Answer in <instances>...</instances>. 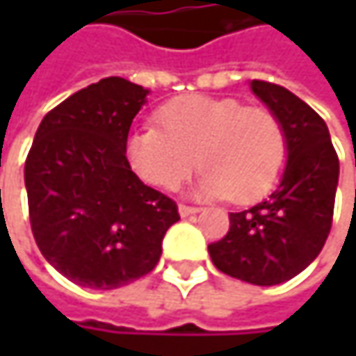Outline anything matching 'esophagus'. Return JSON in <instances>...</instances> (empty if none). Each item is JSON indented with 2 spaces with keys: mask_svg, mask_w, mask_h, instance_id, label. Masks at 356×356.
Here are the masks:
<instances>
[{
  "mask_svg": "<svg viewBox=\"0 0 356 356\" xmlns=\"http://www.w3.org/2000/svg\"><path fill=\"white\" fill-rule=\"evenodd\" d=\"M202 208H197V206H187V204H179V214L181 216H189V214H197Z\"/></svg>",
  "mask_w": 356,
  "mask_h": 356,
  "instance_id": "obj_1",
  "label": "esophagus"
}]
</instances>
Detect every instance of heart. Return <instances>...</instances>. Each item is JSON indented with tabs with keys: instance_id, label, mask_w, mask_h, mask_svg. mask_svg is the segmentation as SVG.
<instances>
[{
	"instance_id": "1",
	"label": "heart",
	"mask_w": 356,
	"mask_h": 356,
	"mask_svg": "<svg viewBox=\"0 0 356 356\" xmlns=\"http://www.w3.org/2000/svg\"><path fill=\"white\" fill-rule=\"evenodd\" d=\"M156 121L159 127L131 131L125 146L136 175L154 187L173 191L200 165L202 195L249 204L266 195L284 171L286 131L268 108L191 95L159 108Z\"/></svg>"
}]
</instances>
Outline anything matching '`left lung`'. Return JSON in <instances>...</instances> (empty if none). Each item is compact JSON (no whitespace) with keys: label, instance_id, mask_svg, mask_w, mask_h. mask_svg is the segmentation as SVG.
I'll return each instance as SVG.
<instances>
[{"label":"left lung","instance_id":"8db88e82","mask_svg":"<svg viewBox=\"0 0 356 356\" xmlns=\"http://www.w3.org/2000/svg\"><path fill=\"white\" fill-rule=\"evenodd\" d=\"M251 90L282 121L289 161L278 187L259 204L231 212L229 233L208 245L214 266L259 286L303 272L330 235L338 154L320 115L286 88L253 80Z\"/></svg>","mask_w":356,"mask_h":356}]
</instances>
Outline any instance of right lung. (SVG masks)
<instances>
[{"label":"right lung","mask_w":356,"mask_h":356,"mask_svg":"<svg viewBox=\"0 0 356 356\" xmlns=\"http://www.w3.org/2000/svg\"><path fill=\"white\" fill-rule=\"evenodd\" d=\"M148 90L111 76L51 108L26 156L24 183L44 259L86 289H119L161 259L177 204L142 183L125 156Z\"/></svg>","instance_id":"obj_1"}]
</instances>
